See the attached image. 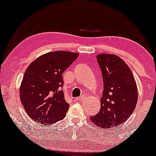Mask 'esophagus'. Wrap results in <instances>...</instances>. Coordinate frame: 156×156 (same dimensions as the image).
<instances>
[{
  "label": "esophagus",
  "mask_w": 156,
  "mask_h": 156,
  "mask_svg": "<svg viewBox=\"0 0 156 156\" xmlns=\"http://www.w3.org/2000/svg\"><path fill=\"white\" fill-rule=\"evenodd\" d=\"M84 98H85V95H83H83L79 97V98H77L76 101H82L84 99Z\"/></svg>",
  "instance_id": "esophagus-1"
}]
</instances>
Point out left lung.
I'll use <instances>...</instances> for the list:
<instances>
[{
	"instance_id": "1",
	"label": "left lung",
	"mask_w": 156,
	"mask_h": 156,
	"mask_svg": "<svg viewBox=\"0 0 156 156\" xmlns=\"http://www.w3.org/2000/svg\"><path fill=\"white\" fill-rule=\"evenodd\" d=\"M103 80L101 109L91 122L105 129L123 124L133 112L138 101V89L130 67L117 55H97Z\"/></svg>"
}]
</instances>
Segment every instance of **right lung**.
Returning a JSON list of instances; mask_svg holds the SVG:
<instances>
[{
	"label": "right lung",
	"mask_w": 156,
	"mask_h": 156,
	"mask_svg": "<svg viewBox=\"0 0 156 156\" xmlns=\"http://www.w3.org/2000/svg\"><path fill=\"white\" fill-rule=\"evenodd\" d=\"M78 53L58 51L38 57L24 73L20 98L27 114L41 125L63 119L69 103L64 99L62 74Z\"/></svg>",
	"instance_id": "obj_1"
}]
</instances>
